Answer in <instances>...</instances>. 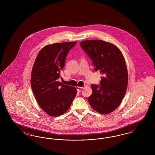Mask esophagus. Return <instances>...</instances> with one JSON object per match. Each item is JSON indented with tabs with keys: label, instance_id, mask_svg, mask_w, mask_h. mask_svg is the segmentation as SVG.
<instances>
[{
	"label": "esophagus",
	"instance_id": "34e87169",
	"mask_svg": "<svg viewBox=\"0 0 155 155\" xmlns=\"http://www.w3.org/2000/svg\"><path fill=\"white\" fill-rule=\"evenodd\" d=\"M83 88V87H77V91H78V92H81V89Z\"/></svg>",
	"mask_w": 155,
	"mask_h": 155
}]
</instances>
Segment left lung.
<instances>
[{
  "label": "left lung",
  "instance_id": "1",
  "mask_svg": "<svg viewBox=\"0 0 155 155\" xmlns=\"http://www.w3.org/2000/svg\"><path fill=\"white\" fill-rule=\"evenodd\" d=\"M82 49L92 59L95 71H100L101 85L92 84L89 96L91 107L105 114L116 110L121 102L128 84L125 59L118 48L102 40H86L80 42Z\"/></svg>",
  "mask_w": 155,
  "mask_h": 155
}]
</instances>
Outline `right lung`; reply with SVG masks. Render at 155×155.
Segmentation results:
<instances>
[{
  "instance_id": "right-lung-1",
  "label": "right lung",
  "mask_w": 155,
  "mask_h": 155,
  "mask_svg": "<svg viewBox=\"0 0 155 155\" xmlns=\"http://www.w3.org/2000/svg\"><path fill=\"white\" fill-rule=\"evenodd\" d=\"M77 44L48 45L37 55L32 69L31 85L37 103L48 114L58 117L68 110L77 94L75 88L58 81L67 54Z\"/></svg>"
}]
</instances>
